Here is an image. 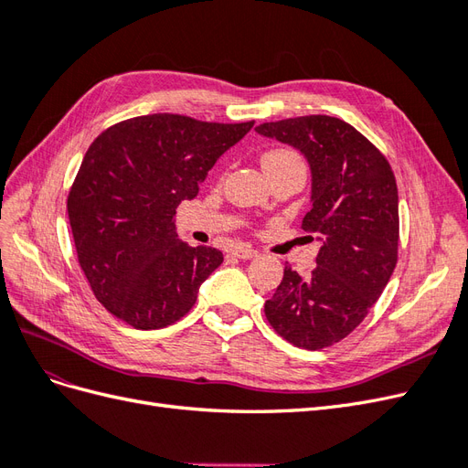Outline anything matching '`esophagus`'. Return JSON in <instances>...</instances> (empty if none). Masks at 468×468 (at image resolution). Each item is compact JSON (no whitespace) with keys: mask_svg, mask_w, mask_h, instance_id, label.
<instances>
[{"mask_svg":"<svg viewBox=\"0 0 468 468\" xmlns=\"http://www.w3.org/2000/svg\"><path fill=\"white\" fill-rule=\"evenodd\" d=\"M232 256H236L238 260H253V258H258V251L251 248H236L232 251Z\"/></svg>","mask_w":468,"mask_h":468,"instance_id":"34e87169","label":"esophagus"}]
</instances>
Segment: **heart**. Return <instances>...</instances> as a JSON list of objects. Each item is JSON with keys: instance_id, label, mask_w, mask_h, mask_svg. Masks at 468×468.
I'll return each instance as SVG.
<instances>
[{"instance_id": "b5f03b06", "label": "heart", "mask_w": 468, "mask_h": 468, "mask_svg": "<svg viewBox=\"0 0 468 468\" xmlns=\"http://www.w3.org/2000/svg\"><path fill=\"white\" fill-rule=\"evenodd\" d=\"M285 162H301L299 155L289 150H269L261 155V165L269 164H285Z\"/></svg>"}]
</instances>
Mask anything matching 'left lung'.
I'll use <instances>...</instances> for the list:
<instances>
[{"label":"left lung","instance_id":"1","mask_svg":"<svg viewBox=\"0 0 468 468\" xmlns=\"http://www.w3.org/2000/svg\"><path fill=\"white\" fill-rule=\"evenodd\" d=\"M258 134L299 150L310 167V210L303 229L318 234L310 277L285 267L265 303L275 332L296 347L322 349L349 335L380 292L399 258V189L369 140L328 115L263 122Z\"/></svg>","mask_w":468,"mask_h":468}]
</instances>
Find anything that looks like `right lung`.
<instances>
[{
  "instance_id": "obj_1",
  "label": "right lung",
  "mask_w": 468,
  "mask_h": 468,
  "mask_svg": "<svg viewBox=\"0 0 468 468\" xmlns=\"http://www.w3.org/2000/svg\"><path fill=\"white\" fill-rule=\"evenodd\" d=\"M251 126L160 112L93 140L68 195V218L83 273L112 316L158 330L189 313L224 258L181 242L176 208L195 199L208 169Z\"/></svg>"
}]
</instances>
